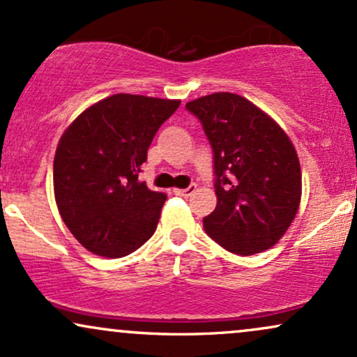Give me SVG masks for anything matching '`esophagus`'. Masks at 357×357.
<instances>
[{"label":"esophagus","instance_id":"esophagus-1","mask_svg":"<svg viewBox=\"0 0 357 357\" xmlns=\"http://www.w3.org/2000/svg\"><path fill=\"white\" fill-rule=\"evenodd\" d=\"M173 191H174V195L183 196V198H188V196H191L192 192L196 191V184H190V186L184 188V190H179V188H176V190H173Z\"/></svg>","mask_w":357,"mask_h":357}]
</instances>
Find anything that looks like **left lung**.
Here are the masks:
<instances>
[{"label": "left lung", "mask_w": 357, "mask_h": 357, "mask_svg": "<svg viewBox=\"0 0 357 357\" xmlns=\"http://www.w3.org/2000/svg\"><path fill=\"white\" fill-rule=\"evenodd\" d=\"M213 149L218 203L204 216V231L236 255L277 243L296 218L302 195L294 144L264 110L230 92L191 100Z\"/></svg>", "instance_id": "8db88e82"}]
</instances>
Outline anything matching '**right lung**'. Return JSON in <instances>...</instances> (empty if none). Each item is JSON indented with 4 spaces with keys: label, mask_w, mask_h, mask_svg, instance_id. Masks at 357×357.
I'll list each match as a JSON object with an SVG mask.
<instances>
[{
    "label": "right lung",
    "mask_w": 357,
    "mask_h": 357,
    "mask_svg": "<svg viewBox=\"0 0 357 357\" xmlns=\"http://www.w3.org/2000/svg\"><path fill=\"white\" fill-rule=\"evenodd\" d=\"M179 104L116 93L84 110L63 132L53 161L56 206L89 252L121 258L154 235L166 195L137 178L155 132Z\"/></svg>",
    "instance_id": "right-lung-1"
}]
</instances>
